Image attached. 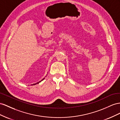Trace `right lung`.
I'll return each mask as SVG.
<instances>
[{"instance_id": "add662e5", "label": "right lung", "mask_w": 120, "mask_h": 120, "mask_svg": "<svg viewBox=\"0 0 120 120\" xmlns=\"http://www.w3.org/2000/svg\"><path fill=\"white\" fill-rule=\"evenodd\" d=\"M44 79V78H43V79L42 80H41V81H40L39 82H37V83H35V84H33V85H36V84H38V83H39V82H40L41 81H42V80H43Z\"/></svg>"}]
</instances>
